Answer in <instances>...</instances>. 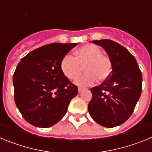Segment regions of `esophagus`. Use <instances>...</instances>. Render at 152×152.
Masks as SVG:
<instances>
[{"instance_id":"esophagus-1","label":"esophagus","mask_w":152,"mask_h":152,"mask_svg":"<svg viewBox=\"0 0 152 152\" xmlns=\"http://www.w3.org/2000/svg\"><path fill=\"white\" fill-rule=\"evenodd\" d=\"M83 91H84V88H78V92H79V93H81Z\"/></svg>"}]
</instances>
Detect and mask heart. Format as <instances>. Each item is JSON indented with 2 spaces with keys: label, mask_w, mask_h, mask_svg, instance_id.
<instances>
[{
  "label": "heart",
  "mask_w": 152,
  "mask_h": 152,
  "mask_svg": "<svg viewBox=\"0 0 152 152\" xmlns=\"http://www.w3.org/2000/svg\"><path fill=\"white\" fill-rule=\"evenodd\" d=\"M103 51L94 44H86L75 52V58L69 55L64 56L61 61V70L68 79L76 80L82 72L86 74L77 80L80 86L94 84L96 78L103 80L108 78L112 71V63Z\"/></svg>",
  "instance_id": "obj_1"
}]
</instances>
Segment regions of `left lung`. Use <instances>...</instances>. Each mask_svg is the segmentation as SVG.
<instances>
[{
  "instance_id": "obj_1",
  "label": "left lung",
  "mask_w": 152,
  "mask_h": 152,
  "mask_svg": "<svg viewBox=\"0 0 152 152\" xmlns=\"http://www.w3.org/2000/svg\"><path fill=\"white\" fill-rule=\"evenodd\" d=\"M103 48L112 63L108 79L91 89V118L100 126L123 124L133 113L142 93V75L135 57L123 45L110 39L92 41Z\"/></svg>"
}]
</instances>
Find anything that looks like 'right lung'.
Instances as JSON below:
<instances>
[{"mask_svg":"<svg viewBox=\"0 0 152 152\" xmlns=\"http://www.w3.org/2000/svg\"><path fill=\"white\" fill-rule=\"evenodd\" d=\"M77 43L49 44L28 53L13 76L14 100L31 125L48 128L61 120L77 87L62 73L61 61Z\"/></svg>","mask_w":152,"mask_h":152,"instance_id":"obj_1","label":"right lung"}]
</instances>
